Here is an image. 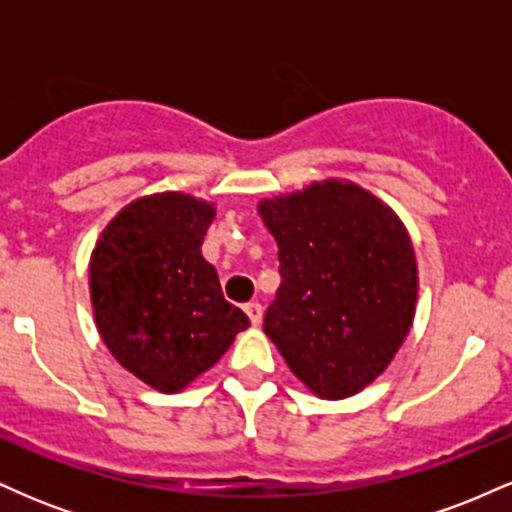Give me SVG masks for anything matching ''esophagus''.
I'll list each match as a JSON object with an SVG mask.
<instances>
[{
    "label": "esophagus",
    "mask_w": 512,
    "mask_h": 512,
    "mask_svg": "<svg viewBox=\"0 0 512 512\" xmlns=\"http://www.w3.org/2000/svg\"><path fill=\"white\" fill-rule=\"evenodd\" d=\"M245 313H248L252 325H260V322H262V305L257 301L245 303Z\"/></svg>",
    "instance_id": "1"
}]
</instances>
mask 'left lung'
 <instances>
[{
	"mask_svg": "<svg viewBox=\"0 0 512 512\" xmlns=\"http://www.w3.org/2000/svg\"><path fill=\"white\" fill-rule=\"evenodd\" d=\"M281 284L264 332L315 395L344 399L390 366L416 305V257L402 221L354 182H313L264 199Z\"/></svg>",
	"mask_w": 512,
	"mask_h": 512,
	"instance_id": "8db88e82",
	"label": "left lung"
}]
</instances>
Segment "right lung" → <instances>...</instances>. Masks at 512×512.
Segmentation results:
<instances>
[{
    "label": "right lung",
    "mask_w": 512,
    "mask_h": 512,
    "mask_svg": "<svg viewBox=\"0 0 512 512\" xmlns=\"http://www.w3.org/2000/svg\"><path fill=\"white\" fill-rule=\"evenodd\" d=\"M214 207L180 192L125 207L91 255V303L105 346L129 373L178 392L250 325L202 257Z\"/></svg>",
    "instance_id": "right-lung-1"
}]
</instances>
